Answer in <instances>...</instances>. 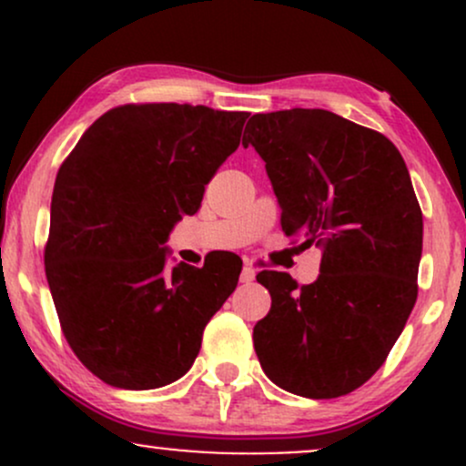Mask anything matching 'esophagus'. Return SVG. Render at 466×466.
Listing matches in <instances>:
<instances>
[{"label":"esophagus","instance_id":"1","mask_svg":"<svg viewBox=\"0 0 466 466\" xmlns=\"http://www.w3.org/2000/svg\"><path fill=\"white\" fill-rule=\"evenodd\" d=\"M254 280H256V271H254V267L245 265V267H243V271H240V282H245V285H249V282H254Z\"/></svg>","mask_w":466,"mask_h":466}]
</instances>
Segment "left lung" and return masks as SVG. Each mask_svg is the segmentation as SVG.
Returning <instances> with one entry per match:
<instances>
[{
    "instance_id": "obj_1",
    "label": "left lung",
    "mask_w": 466,
    "mask_h": 466,
    "mask_svg": "<svg viewBox=\"0 0 466 466\" xmlns=\"http://www.w3.org/2000/svg\"><path fill=\"white\" fill-rule=\"evenodd\" d=\"M245 133L287 237L322 248L311 285L282 271L256 276L271 293L254 326L256 355L287 392L349 394L383 366L419 293L422 215L408 166L386 136L326 109L256 114Z\"/></svg>"
}]
</instances>
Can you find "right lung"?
<instances>
[{
	"label": "right lung",
	"mask_w": 466,
	"mask_h": 466,
	"mask_svg": "<svg viewBox=\"0 0 466 466\" xmlns=\"http://www.w3.org/2000/svg\"><path fill=\"white\" fill-rule=\"evenodd\" d=\"M248 111L148 103L106 111L63 162L46 276L74 355L114 388L177 381L240 265H168L162 248L238 148Z\"/></svg>",
	"instance_id": "right-lung-1"
}]
</instances>
